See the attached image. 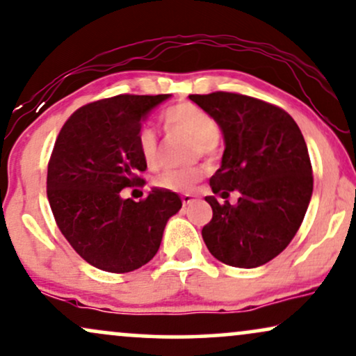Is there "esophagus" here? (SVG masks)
Wrapping results in <instances>:
<instances>
[{
	"instance_id": "obj_1",
	"label": "esophagus",
	"mask_w": 356,
	"mask_h": 356,
	"mask_svg": "<svg viewBox=\"0 0 356 356\" xmlns=\"http://www.w3.org/2000/svg\"><path fill=\"white\" fill-rule=\"evenodd\" d=\"M181 201H183V206H188V204H191L193 201H195V197H193L191 195H183Z\"/></svg>"
}]
</instances>
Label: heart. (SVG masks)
Here are the masks:
<instances>
[{"label":"heart","instance_id":"1","mask_svg":"<svg viewBox=\"0 0 356 356\" xmlns=\"http://www.w3.org/2000/svg\"><path fill=\"white\" fill-rule=\"evenodd\" d=\"M161 121H163V127L167 132H178L193 137L191 154L195 156H214L218 154L220 144L218 122L200 106L193 103L172 106V108L165 111ZM137 150L142 160L149 167L156 165L160 156V145L154 129L145 126L138 131ZM204 173L206 170L201 165L184 168H168L156 175L154 184L156 188L168 189V191L188 193L197 183V179L202 178Z\"/></svg>","mask_w":356,"mask_h":356}]
</instances>
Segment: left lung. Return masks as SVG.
Segmentation results:
<instances>
[{"mask_svg":"<svg viewBox=\"0 0 356 356\" xmlns=\"http://www.w3.org/2000/svg\"><path fill=\"white\" fill-rule=\"evenodd\" d=\"M189 99L222 129V165L209 184L224 204L206 196L212 219L202 227L209 252L225 265L257 268L278 257L301 227L312 196L307 145L294 119L252 96L216 91Z\"/></svg>","mask_w":356,"mask_h":356,"instance_id":"left-lung-1","label":"left lung"}]
</instances>
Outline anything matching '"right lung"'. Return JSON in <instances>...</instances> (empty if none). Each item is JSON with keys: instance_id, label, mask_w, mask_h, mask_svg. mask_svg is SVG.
Segmentation results:
<instances>
[{"instance_id": "1", "label": "right lung", "mask_w": 356, "mask_h": 356, "mask_svg": "<svg viewBox=\"0 0 356 356\" xmlns=\"http://www.w3.org/2000/svg\"><path fill=\"white\" fill-rule=\"evenodd\" d=\"M170 95H118L76 109L63 124L47 168V197L60 232L83 260L129 273L159 252L167 220L181 207L177 193L154 188L140 201L124 188L144 186L137 150L142 121Z\"/></svg>"}]
</instances>
